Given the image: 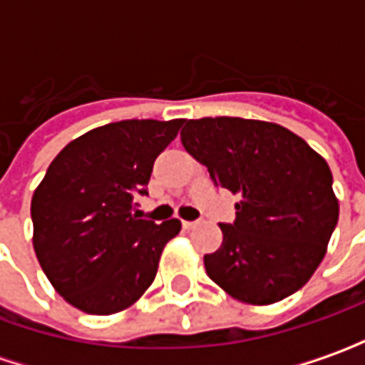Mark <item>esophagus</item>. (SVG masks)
Wrapping results in <instances>:
<instances>
[{
    "instance_id": "esophagus-1",
    "label": "esophagus",
    "mask_w": 365,
    "mask_h": 365,
    "mask_svg": "<svg viewBox=\"0 0 365 365\" xmlns=\"http://www.w3.org/2000/svg\"><path fill=\"white\" fill-rule=\"evenodd\" d=\"M195 225H197V221H182V227L185 230H191Z\"/></svg>"
}]
</instances>
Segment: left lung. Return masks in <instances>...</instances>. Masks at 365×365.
Here are the masks:
<instances>
[{"mask_svg":"<svg viewBox=\"0 0 365 365\" xmlns=\"http://www.w3.org/2000/svg\"><path fill=\"white\" fill-rule=\"evenodd\" d=\"M182 144L215 185L240 197L207 275L250 305L301 289L327 254L338 222L332 174L321 154L282 125L240 117L185 120Z\"/></svg>","mask_w":365,"mask_h":365,"instance_id":"obj_1","label":"left lung"}]
</instances>
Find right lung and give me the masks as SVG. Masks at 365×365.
Returning a JSON list of instances; mask_svg holds the SVG:
<instances>
[{"mask_svg": "<svg viewBox=\"0 0 365 365\" xmlns=\"http://www.w3.org/2000/svg\"><path fill=\"white\" fill-rule=\"evenodd\" d=\"M183 119H128L97 127L66 144L33 193V246L62 297L90 314H113L140 299L160 254L182 230L138 219L154 160Z\"/></svg>", "mask_w": 365, "mask_h": 365, "instance_id": "right-lung-1", "label": "right lung"}]
</instances>
